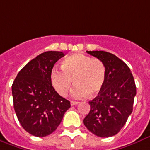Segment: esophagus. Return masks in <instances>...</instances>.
I'll return each instance as SVG.
<instances>
[{"label": "esophagus", "instance_id": "1", "mask_svg": "<svg viewBox=\"0 0 150 150\" xmlns=\"http://www.w3.org/2000/svg\"><path fill=\"white\" fill-rule=\"evenodd\" d=\"M78 102H75V101H71L70 102V105H77L78 104Z\"/></svg>", "mask_w": 150, "mask_h": 150}]
</instances>
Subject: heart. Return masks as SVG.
Segmentation results:
<instances>
[{
  "label": "heart",
  "mask_w": 150,
  "mask_h": 150,
  "mask_svg": "<svg viewBox=\"0 0 150 150\" xmlns=\"http://www.w3.org/2000/svg\"><path fill=\"white\" fill-rule=\"evenodd\" d=\"M62 71L52 69L50 81L59 96L65 97L75 85L72 96L76 98L88 95L93 97L103 89L105 81L106 69L99 59H93L84 54H73L67 57L61 63Z\"/></svg>",
  "instance_id": "b5f03b06"
}]
</instances>
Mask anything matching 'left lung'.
Returning <instances> with one entry per match:
<instances>
[{
  "label": "left lung",
  "instance_id": "left-lung-1",
  "mask_svg": "<svg viewBox=\"0 0 150 150\" xmlns=\"http://www.w3.org/2000/svg\"><path fill=\"white\" fill-rule=\"evenodd\" d=\"M105 64V81L103 89L89 102L90 112L83 124L91 133L102 138L117 134L133 110L136 86L131 69L121 59L104 51H87Z\"/></svg>",
  "mask_w": 150,
  "mask_h": 150
}]
</instances>
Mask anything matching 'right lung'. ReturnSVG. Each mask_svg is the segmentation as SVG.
<instances>
[{"mask_svg": "<svg viewBox=\"0 0 150 150\" xmlns=\"http://www.w3.org/2000/svg\"><path fill=\"white\" fill-rule=\"evenodd\" d=\"M62 52H46L28 62L17 74L11 91L15 112L25 131L36 137L49 135L57 129L69 101L57 93L50 81L54 63Z\"/></svg>", "mask_w": 150, "mask_h": 150, "instance_id": "1", "label": "right lung"}]
</instances>
